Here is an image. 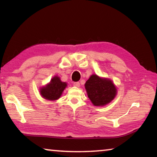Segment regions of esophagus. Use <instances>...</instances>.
<instances>
[{
  "label": "esophagus",
  "instance_id": "esophagus-1",
  "mask_svg": "<svg viewBox=\"0 0 157 157\" xmlns=\"http://www.w3.org/2000/svg\"><path fill=\"white\" fill-rule=\"evenodd\" d=\"M79 85H80V84H79V82H74V83H73V86H75L76 87H79Z\"/></svg>",
  "mask_w": 157,
  "mask_h": 157
}]
</instances>
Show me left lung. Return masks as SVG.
I'll return each instance as SVG.
<instances>
[{
	"label": "left lung",
	"mask_w": 157,
	"mask_h": 157,
	"mask_svg": "<svg viewBox=\"0 0 157 157\" xmlns=\"http://www.w3.org/2000/svg\"><path fill=\"white\" fill-rule=\"evenodd\" d=\"M85 89L90 100L95 106H105L112 101L117 89L109 79L92 75L85 83Z\"/></svg>",
	"instance_id": "1"
}]
</instances>
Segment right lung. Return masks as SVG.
Instances as JSON below:
<instances>
[{"instance_id": "1", "label": "right lung", "mask_w": 157, "mask_h": 157, "mask_svg": "<svg viewBox=\"0 0 157 157\" xmlns=\"http://www.w3.org/2000/svg\"><path fill=\"white\" fill-rule=\"evenodd\" d=\"M67 86L66 82L61 81L58 76H55L51 79L50 83L40 89L41 95L48 100H56L62 95L63 90Z\"/></svg>"}]
</instances>
